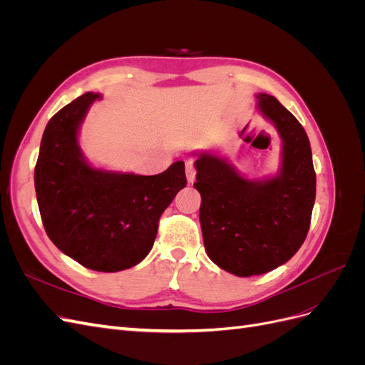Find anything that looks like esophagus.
<instances>
[{
	"mask_svg": "<svg viewBox=\"0 0 365 365\" xmlns=\"http://www.w3.org/2000/svg\"><path fill=\"white\" fill-rule=\"evenodd\" d=\"M185 175H187V181L189 182H193L195 178H196V169L193 165V161H187L185 163Z\"/></svg>",
	"mask_w": 365,
	"mask_h": 365,
	"instance_id": "esophagus-1",
	"label": "esophagus"
}]
</instances>
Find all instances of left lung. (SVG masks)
Listing matches in <instances>:
<instances>
[{
	"instance_id": "left-lung-1",
	"label": "left lung",
	"mask_w": 365,
	"mask_h": 365,
	"mask_svg": "<svg viewBox=\"0 0 365 365\" xmlns=\"http://www.w3.org/2000/svg\"><path fill=\"white\" fill-rule=\"evenodd\" d=\"M259 111L282 138V168L272 178L247 180L225 158L196 153L204 247L219 268L239 277L275 269L300 250L311 225L315 170L306 130L277 98L260 93Z\"/></svg>"
}]
</instances>
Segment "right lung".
<instances>
[{
	"label": "right lung",
	"instance_id": "1",
	"mask_svg": "<svg viewBox=\"0 0 365 365\" xmlns=\"http://www.w3.org/2000/svg\"><path fill=\"white\" fill-rule=\"evenodd\" d=\"M101 94L85 93L54 114L43 130L35 189L43 228L82 267L117 272L145 259L158 220L187 180L184 161L145 176L96 169L79 146V128Z\"/></svg>",
	"mask_w": 365,
	"mask_h": 365
}]
</instances>
